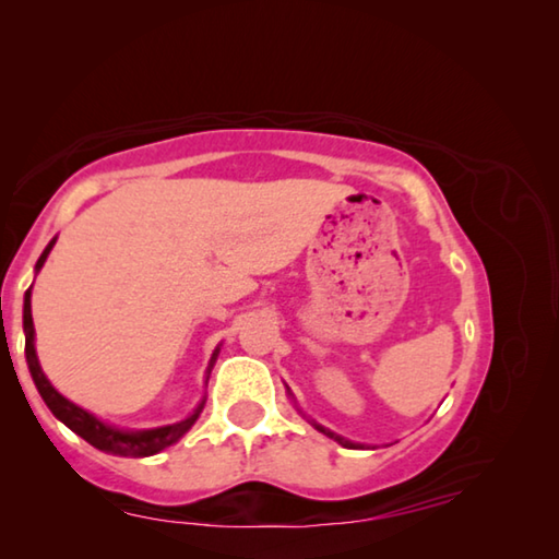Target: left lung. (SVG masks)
<instances>
[{"label":"left lung","instance_id":"8db88e82","mask_svg":"<svg viewBox=\"0 0 559 559\" xmlns=\"http://www.w3.org/2000/svg\"><path fill=\"white\" fill-rule=\"evenodd\" d=\"M313 427L318 429V431H323L325 437H330V439H335L340 447H345V449H359V443H353V441H347V439H343V437H337V433H333L330 429H325V427H320V424H313Z\"/></svg>","mask_w":559,"mask_h":559}]
</instances>
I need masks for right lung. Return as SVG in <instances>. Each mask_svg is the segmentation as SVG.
<instances>
[{"mask_svg": "<svg viewBox=\"0 0 559 559\" xmlns=\"http://www.w3.org/2000/svg\"><path fill=\"white\" fill-rule=\"evenodd\" d=\"M56 239L46 246L44 253L36 261V271H41L46 257H49V251L53 249ZM24 335H26V365H29V372H32V380L36 384V390H39L41 400L49 406L51 414L56 419L63 421L66 427L71 431L79 433L81 439H86L91 447H96L98 451H106V453H116V456H132V459H143V456H153V453H159L167 447H173L175 441H179L185 437V433L194 427V421L200 419V414L204 409V400L197 406L192 416H187L185 421L179 424H169V427H159V429H147V431H122L110 427V424H103L96 416L88 414L86 409H81L79 404H73L66 400L63 394H59L51 386V382L46 380V374L41 372V365H39V357H36V349H34V320H32V288L24 293ZM216 353L219 349H214L212 355V362L214 365Z\"/></svg>", "mask_w": 559, "mask_h": 559, "instance_id": "right-lung-1", "label": "right lung"}]
</instances>
